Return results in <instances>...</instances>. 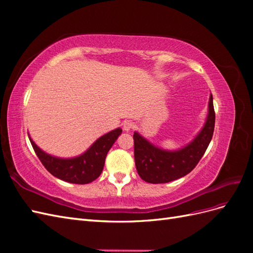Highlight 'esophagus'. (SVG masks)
<instances>
[{
	"label": "esophagus",
	"mask_w": 253,
	"mask_h": 253,
	"mask_svg": "<svg viewBox=\"0 0 253 253\" xmlns=\"http://www.w3.org/2000/svg\"><path fill=\"white\" fill-rule=\"evenodd\" d=\"M134 127V124L131 121H125L124 124H122V128H124L125 132H128L131 131V128Z\"/></svg>",
	"instance_id": "1"
}]
</instances>
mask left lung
Returning <instances> with one entry per match:
<instances>
[{"instance_id": "8db88e82", "label": "left lung", "mask_w": 253, "mask_h": 253, "mask_svg": "<svg viewBox=\"0 0 253 253\" xmlns=\"http://www.w3.org/2000/svg\"><path fill=\"white\" fill-rule=\"evenodd\" d=\"M215 113L210 94L208 115L198 134L178 150H165L134 132V155L137 172L150 183H166L189 174L200 162L212 139Z\"/></svg>"}]
</instances>
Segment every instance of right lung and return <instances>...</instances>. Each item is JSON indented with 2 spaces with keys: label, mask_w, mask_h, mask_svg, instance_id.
Returning <instances> with one entry per match:
<instances>
[{
  "label": "right lung",
  "mask_w": 253,
  "mask_h": 253,
  "mask_svg": "<svg viewBox=\"0 0 253 253\" xmlns=\"http://www.w3.org/2000/svg\"><path fill=\"white\" fill-rule=\"evenodd\" d=\"M121 133L122 129L120 127L113 129L99 137L82 154L72 158H61L50 155L38 147L30 138V135L28 137L37 156L51 175L67 182L84 185L99 177L103 170L106 154Z\"/></svg>",
  "instance_id": "add662e5"
}]
</instances>
